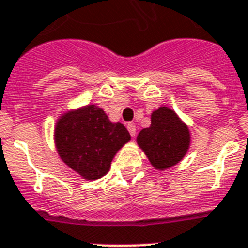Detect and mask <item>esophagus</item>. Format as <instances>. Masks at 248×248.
<instances>
[{"label":"esophagus","mask_w":248,"mask_h":248,"mask_svg":"<svg viewBox=\"0 0 248 248\" xmlns=\"http://www.w3.org/2000/svg\"><path fill=\"white\" fill-rule=\"evenodd\" d=\"M127 130L128 132H130V135L134 138L135 135H136V126H135V124H127Z\"/></svg>","instance_id":"34e87169"}]
</instances>
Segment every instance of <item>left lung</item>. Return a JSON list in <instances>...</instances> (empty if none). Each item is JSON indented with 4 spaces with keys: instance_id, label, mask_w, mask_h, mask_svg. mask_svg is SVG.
Instances as JSON below:
<instances>
[{
    "instance_id": "obj_1",
    "label": "left lung",
    "mask_w": 248,
    "mask_h": 248,
    "mask_svg": "<svg viewBox=\"0 0 248 248\" xmlns=\"http://www.w3.org/2000/svg\"><path fill=\"white\" fill-rule=\"evenodd\" d=\"M138 144L158 170L180 162L190 146L188 128L168 107H160L152 114L150 127L140 131Z\"/></svg>"
}]
</instances>
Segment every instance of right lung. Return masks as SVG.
Instances as JSON below:
<instances>
[{
    "label": "right lung",
    "instance_id": "obj_1",
    "mask_svg": "<svg viewBox=\"0 0 248 248\" xmlns=\"http://www.w3.org/2000/svg\"><path fill=\"white\" fill-rule=\"evenodd\" d=\"M61 159L86 180H98L131 139L124 124L110 122L102 108L86 106L62 116L54 130Z\"/></svg>",
    "mask_w": 248,
    "mask_h": 248
}]
</instances>
